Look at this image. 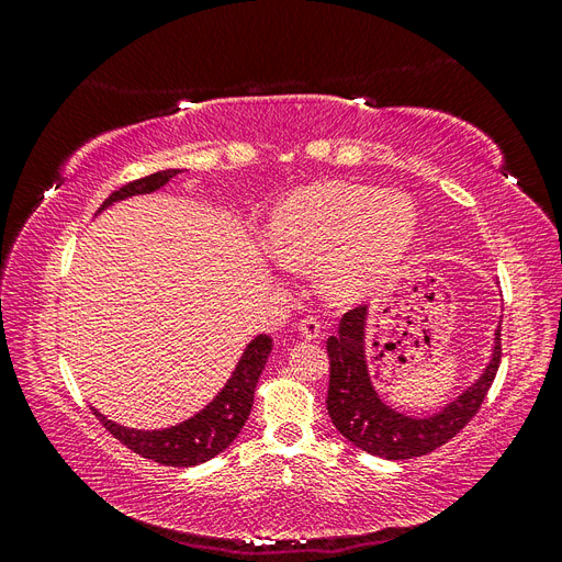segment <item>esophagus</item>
Returning <instances> with one entry per match:
<instances>
[{
    "mask_svg": "<svg viewBox=\"0 0 562 562\" xmlns=\"http://www.w3.org/2000/svg\"><path fill=\"white\" fill-rule=\"evenodd\" d=\"M297 330H300V335H302L304 339H316V337L321 335V323H318L316 318L307 316V318H302V321H300Z\"/></svg>",
    "mask_w": 562,
    "mask_h": 562,
    "instance_id": "34e87169",
    "label": "esophagus"
}]
</instances>
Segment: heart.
I'll return each instance as SVG.
<instances>
[{
	"mask_svg": "<svg viewBox=\"0 0 562 562\" xmlns=\"http://www.w3.org/2000/svg\"><path fill=\"white\" fill-rule=\"evenodd\" d=\"M417 225L415 201L405 192L335 180L288 196L269 220L267 241L288 267L321 265L323 295L353 304L405 258Z\"/></svg>",
	"mask_w": 562,
	"mask_h": 562,
	"instance_id": "b5f03b06",
	"label": "heart"
}]
</instances>
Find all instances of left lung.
Returning a JSON list of instances; mask_svg holds the SVG:
<instances>
[{"instance_id":"1","label":"left lung","mask_w":562,"mask_h":562,"mask_svg":"<svg viewBox=\"0 0 562 562\" xmlns=\"http://www.w3.org/2000/svg\"><path fill=\"white\" fill-rule=\"evenodd\" d=\"M368 316L370 307L351 310L339 321V333L328 337L330 384L326 405L335 429L356 448L394 462L434 452L462 431L485 401L502 361V326L492 337L490 361L479 380L438 413L415 417L386 405L372 384L366 353Z\"/></svg>"}]
</instances>
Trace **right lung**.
I'll use <instances>...</instances> for the list:
<instances>
[{"label": "right lung", "mask_w": 562, "mask_h": 562, "mask_svg": "<svg viewBox=\"0 0 562 562\" xmlns=\"http://www.w3.org/2000/svg\"><path fill=\"white\" fill-rule=\"evenodd\" d=\"M182 171L184 168H168V171H159L135 182H128L122 190L110 194V199H105L98 213L108 211L116 201L159 192L161 187H166ZM269 353V335H258L250 339L239 363L232 370V378L217 391V396L206 407H201L196 415L176 424V427L151 431L128 429L108 419L103 413H98L95 407L93 415L116 440H122L128 450L143 454L145 459H151V462H159L166 467H196L201 462H209L215 454L225 452L244 429V424L252 411L255 386H258Z\"/></svg>", "instance_id": "right-lung-1"}]
</instances>
